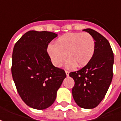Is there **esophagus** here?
I'll list each match as a JSON object with an SVG mask.
<instances>
[{
	"instance_id": "esophagus-1",
	"label": "esophagus",
	"mask_w": 121,
	"mask_h": 121,
	"mask_svg": "<svg viewBox=\"0 0 121 121\" xmlns=\"http://www.w3.org/2000/svg\"><path fill=\"white\" fill-rule=\"evenodd\" d=\"M65 73L66 74V76H69V72L67 71V70H65Z\"/></svg>"
}]
</instances>
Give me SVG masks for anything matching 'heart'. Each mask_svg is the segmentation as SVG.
I'll use <instances>...</instances> for the list:
<instances>
[{
  "label": "heart",
  "instance_id": "heart-1",
  "mask_svg": "<svg viewBox=\"0 0 121 121\" xmlns=\"http://www.w3.org/2000/svg\"><path fill=\"white\" fill-rule=\"evenodd\" d=\"M95 50V41L88 33H69L59 37L55 45H49L47 52L52 64L60 67L66 59L69 69L84 67L91 60Z\"/></svg>",
  "mask_w": 121,
  "mask_h": 121
}]
</instances>
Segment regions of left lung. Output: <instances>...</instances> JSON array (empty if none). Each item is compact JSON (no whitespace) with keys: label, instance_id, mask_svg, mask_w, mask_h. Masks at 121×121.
<instances>
[{"label":"left lung","instance_id":"1","mask_svg":"<svg viewBox=\"0 0 121 121\" xmlns=\"http://www.w3.org/2000/svg\"><path fill=\"white\" fill-rule=\"evenodd\" d=\"M83 30L95 39L94 57L87 65L69 76L75 82L72 90L75 102L82 108L93 109L103 100L111 83L114 55L105 37L92 29Z\"/></svg>","mask_w":121,"mask_h":121}]
</instances>
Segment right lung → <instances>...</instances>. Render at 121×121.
I'll list each match as a JSON object with an SVG mask.
<instances>
[{
    "label": "right lung",
    "instance_id": "right-lung-1",
    "mask_svg": "<svg viewBox=\"0 0 121 121\" xmlns=\"http://www.w3.org/2000/svg\"><path fill=\"white\" fill-rule=\"evenodd\" d=\"M57 34L31 30L15 44L12 75L22 99L31 108L42 110L55 101L65 72L54 66L47 49Z\"/></svg>",
    "mask_w": 121,
    "mask_h": 121
}]
</instances>
